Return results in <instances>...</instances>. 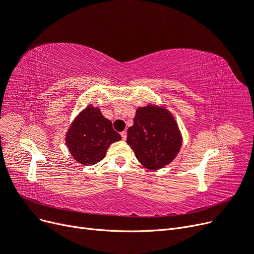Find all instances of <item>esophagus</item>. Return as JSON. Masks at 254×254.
I'll return each instance as SVG.
<instances>
[{"label": "esophagus", "instance_id": "obj_1", "mask_svg": "<svg viewBox=\"0 0 254 254\" xmlns=\"http://www.w3.org/2000/svg\"><path fill=\"white\" fill-rule=\"evenodd\" d=\"M121 135H122V139L123 140H126L127 139V132L126 131H122Z\"/></svg>", "mask_w": 254, "mask_h": 254}]
</instances>
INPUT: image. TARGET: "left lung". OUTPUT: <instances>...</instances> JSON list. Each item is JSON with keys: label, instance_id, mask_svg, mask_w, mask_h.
I'll list each match as a JSON object with an SVG mask.
<instances>
[{"label": "left lung", "instance_id": "left-lung-1", "mask_svg": "<svg viewBox=\"0 0 254 254\" xmlns=\"http://www.w3.org/2000/svg\"><path fill=\"white\" fill-rule=\"evenodd\" d=\"M127 144L142 165L159 170L178 155L182 137L170 112L148 105L136 110L133 126L127 131Z\"/></svg>", "mask_w": 254, "mask_h": 254}]
</instances>
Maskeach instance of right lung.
Masks as SVG:
<instances>
[{
  "mask_svg": "<svg viewBox=\"0 0 254 254\" xmlns=\"http://www.w3.org/2000/svg\"><path fill=\"white\" fill-rule=\"evenodd\" d=\"M121 139L112 123L103 117L98 108L89 106L74 120L65 144L77 162L93 165L105 158L110 144Z\"/></svg>",
  "mask_w": 254,
  "mask_h": 254,
  "instance_id": "right-lung-1",
  "label": "right lung"
}]
</instances>
